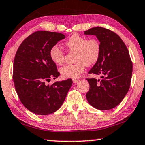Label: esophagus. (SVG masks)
<instances>
[{
    "mask_svg": "<svg viewBox=\"0 0 145 145\" xmlns=\"http://www.w3.org/2000/svg\"><path fill=\"white\" fill-rule=\"evenodd\" d=\"M72 81H73V83H78V82H79L80 80L79 79H76V78H74V79L72 80Z\"/></svg>",
    "mask_w": 145,
    "mask_h": 145,
    "instance_id": "34e87169",
    "label": "esophagus"
}]
</instances>
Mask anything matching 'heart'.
Returning a JSON list of instances; mask_svg holds the SVG:
<instances>
[{
	"mask_svg": "<svg viewBox=\"0 0 145 145\" xmlns=\"http://www.w3.org/2000/svg\"><path fill=\"white\" fill-rule=\"evenodd\" d=\"M65 46L71 52H75L74 64H67L60 69L62 77L75 78L85 71L87 66L93 65L98 61L101 54V44L95 38L87 40L86 37L74 33L65 42ZM49 56L54 63L61 65L64 62V53L58 45L52 46Z\"/></svg>",
	"mask_w": 145,
	"mask_h": 145,
	"instance_id": "1",
	"label": "heart"
}]
</instances>
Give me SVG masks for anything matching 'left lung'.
Segmentation results:
<instances>
[{
	"instance_id": "1",
	"label": "left lung",
	"mask_w": 145,
	"mask_h": 145,
	"mask_svg": "<svg viewBox=\"0 0 145 145\" xmlns=\"http://www.w3.org/2000/svg\"><path fill=\"white\" fill-rule=\"evenodd\" d=\"M84 33L95 35L101 44L99 60L89 72L101 78H86L90 85L86 98L97 110H111L122 101L129 90L133 72L129 52L119 35L111 30L96 27Z\"/></svg>"
}]
</instances>
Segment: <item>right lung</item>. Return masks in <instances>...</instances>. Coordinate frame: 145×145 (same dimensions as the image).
I'll use <instances>...</instances> for the list:
<instances>
[{"label":"right lung","mask_w":145,"mask_h":145,"mask_svg":"<svg viewBox=\"0 0 145 145\" xmlns=\"http://www.w3.org/2000/svg\"><path fill=\"white\" fill-rule=\"evenodd\" d=\"M64 38L65 35L57 32L35 31L23 41L16 52L12 73L15 90L23 105L37 115L58 110L72 85L71 78L46 84L60 75L49 51Z\"/></svg>","instance_id":"add662e5"}]
</instances>
